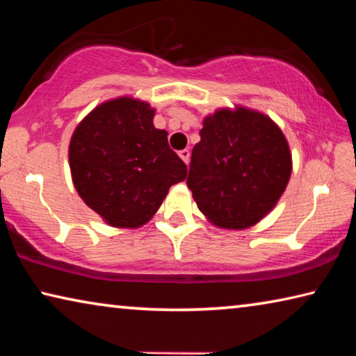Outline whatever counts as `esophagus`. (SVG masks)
<instances>
[{
  "mask_svg": "<svg viewBox=\"0 0 356 356\" xmlns=\"http://www.w3.org/2000/svg\"><path fill=\"white\" fill-rule=\"evenodd\" d=\"M179 156L185 161V163H188V160H190V150H188V149L180 150V152H179Z\"/></svg>",
  "mask_w": 356,
  "mask_h": 356,
  "instance_id": "34e87169",
  "label": "esophagus"
}]
</instances>
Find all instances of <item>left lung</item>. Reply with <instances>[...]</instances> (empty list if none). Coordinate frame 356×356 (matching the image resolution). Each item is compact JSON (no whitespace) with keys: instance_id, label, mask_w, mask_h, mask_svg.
<instances>
[{"instance_id":"1","label":"left lung","mask_w":356,"mask_h":356,"mask_svg":"<svg viewBox=\"0 0 356 356\" xmlns=\"http://www.w3.org/2000/svg\"><path fill=\"white\" fill-rule=\"evenodd\" d=\"M200 135L186 177L197 209L220 227L254 226L291 179L286 136L268 116L243 106L207 116Z\"/></svg>"}]
</instances>
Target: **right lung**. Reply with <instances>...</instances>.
Returning <instances> with one entry per match:
<instances>
[{
    "instance_id": "add662e5",
    "label": "right lung",
    "mask_w": 356,
    "mask_h": 356,
    "mask_svg": "<svg viewBox=\"0 0 356 356\" xmlns=\"http://www.w3.org/2000/svg\"><path fill=\"white\" fill-rule=\"evenodd\" d=\"M147 102L119 97L88 114L72 135L69 165L81 200L113 227H140L168 190L186 177V165L154 127Z\"/></svg>"
}]
</instances>
